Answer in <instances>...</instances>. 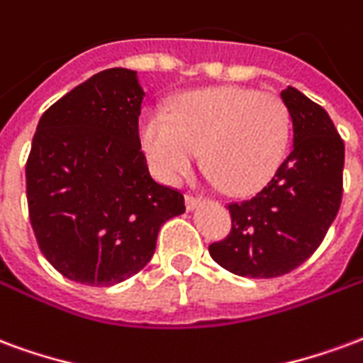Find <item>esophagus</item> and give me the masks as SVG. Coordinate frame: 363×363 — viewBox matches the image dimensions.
<instances>
[{
    "label": "esophagus",
    "mask_w": 363,
    "mask_h": 363,
    "mask_svg": "<svg viewBox=\"0 0 363 363\" xmlns=\"http://www.w3.org/2000/svg\"><path fill=\"white\" fill-rule=\"evenodd\" d=\"M201 201H203V197H201V195H193V193H187V195H185V207L189 208V211H193V208L199 205Z\"/></svg>",
    "instance_id": "34e87169"
}]
</instances>
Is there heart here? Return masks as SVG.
I'll return each instance as SVG.
<instances>
[{"instance_id": "heart-1", "label": "heart", "mask_w": 363, "mask_h": 363, "mask_svg": "<svg viewBox=\"0 0 363 363\" xmlns=\"http://www.w3.org/2000/svg\"><path fill=\"white\" fill-rule=\"evenodd\" d=\"M143 149L166 184L189 176L203 160L224 191L247 195L277 174L290 145V112L277 94L242 86L187 92L174 110L141 116Z\"/></svg>"}]
</instances>
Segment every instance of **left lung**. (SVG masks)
I'll list each match as a JSON object with an SVG mask.
<instances>
[{"mask_svg": "<svg viewBox=\"0 0 363 363\" xmlns=\"http://www.w3.org/2000/svg\"><path fill=\"white\" fill-rule=\"evenodd\" d=\"M280 98L292 118V150L257 195L228 203L230 234L208 245L218 265L250 279L282 277L308 261L342 201L345 141L329 113L294 86Z\"/></svg>", "mask_w": 363, "mask_h": 363, "instance_id": "8db88e82", "label": "left lung"}]
</instances>
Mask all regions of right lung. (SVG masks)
<instances>
[{
  "mask_svg": "<svg viewBox=\"0 0 363 363\" xmlns=\"http://www.w3.org/2000/svg\"><path fill=\"white\" fill-rule=\"evenodd\" d=\"M137 73L100 71L42 113L26 201L44 257L69 280L112 286L147 265L184 193L158 184L141 149Z\"/></svg>",
  "mask_w": 363,
  "mask_h": 363,
  "instance_id": "right-lung-1",
  "label": "right lung"
}]
</instances>
